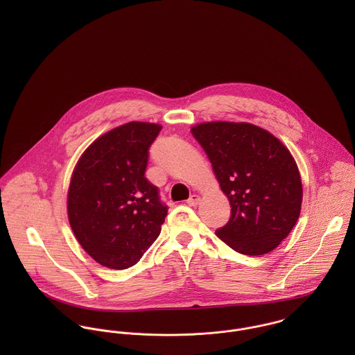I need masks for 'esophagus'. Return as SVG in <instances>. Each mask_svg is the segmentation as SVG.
Wrapping results in <instances>:
<instances>
[{
	"mask_svg": "<svg viewBox=\"0 0 355 355\" xmlns=\"http://www.w3.org/2000/svg\"><path fill=\"white\" fill-rule=\"evenodd\" d=\"M200 201H201V198H200V196H191L189 200H187V203L190 205V206H197L198 203H200Z\"/></svg>",
	"mask_w": 355,
	"mask_h": 355,
	"instance_id": "esophagus-1",
	"label": "esophagus"
}]
</instances>
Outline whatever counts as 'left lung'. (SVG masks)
<instances>
[{
    "mask_svg": "<svg viewBox=\"0 0 355 355\" xmlns=\"http://www.w3.org/2000/svg\"><path fill=\"white\" fill-rule=\"evenodd\" d=\"M191 132L231 203V217L217 236L246 255L276 249L294 228L302 205L301 175L290 150L250 123H202Z\"/></svg>",
    "mask_w": 355,
    "mask_h": 355,
    "instance_id": "8db88e82",
    "label": "left lung"
}]
</instances>
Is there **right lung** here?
Returning <instances> with one entry per match:
<instances>
[{"label": "right lung", "mask_w": 355, "mask_h": 355, "mask_svg": "<svg viewBox=\"0 0 355 355\" xmlns=\"http://www.w3.org/2000/svg\"><path fill=\"white\" fill-rule=\"evenodd\" d=\"M161 125L131 121L82 154L68 190L71 228L93 259L110 269L135 265L155 242L168 206L146 176Z\"/></svg>", "instance_id": "obj_1"}]
</instances>
